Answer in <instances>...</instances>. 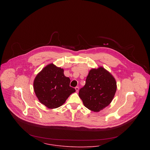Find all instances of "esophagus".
I'll return each instance as SVG.
<instances>
[{
	"mask_svg": "<svg viewBox=\"0 0 150 150\" xmlns=\"http://www.w3.org/2000/svg\"><path fill=\"white\" fill-rule=\"evenodd\" d=\"M75 89H76V92H79V86H76V87L75 88Z\"/></svg>",
	"mask_w": 150,
	"mask_h": 150,
	"instance_id": "1",
	"label": "esophagus"
}]
</instances>
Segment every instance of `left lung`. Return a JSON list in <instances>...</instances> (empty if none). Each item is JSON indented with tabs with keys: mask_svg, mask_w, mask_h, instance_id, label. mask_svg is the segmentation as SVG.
Masks as SVG:
<instances>
[{
	"mask_svg": "<svg viewBox=\"0 0 150 150\" xmlns=\"http://www.w3.org/2000/svg\"><path fill=\"white\" fill-rule=\"evenodd\" d=\"M117 91V82L113 76L102 66L91 69L86 85L79 91V96L85 107L99 112L112 102Z\"/></svg>",
	"mask_w": 150,
	"mask_h": 150,
	"instance_id": "1",
	"label": "left lung"
}]
</instances>
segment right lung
<instances>
[{
	"label": "right lung",
	"mask_w": 150,
	"mask_h": 150,
	"mask_svg": "<svg viewBox=\"0 0 150 150\" xmlns=\"http://www.w3.org/2000/svg\"><path fill=\"white\" fill-rule=\"evenodd\" d=\"M64 70L53 64L47 65L37 74L33 89L39 102L48 108H56L64 104L76 89L70 86V80Z\"/></svg>",
	"instance_id": "obj_1"
}]
</instances>
